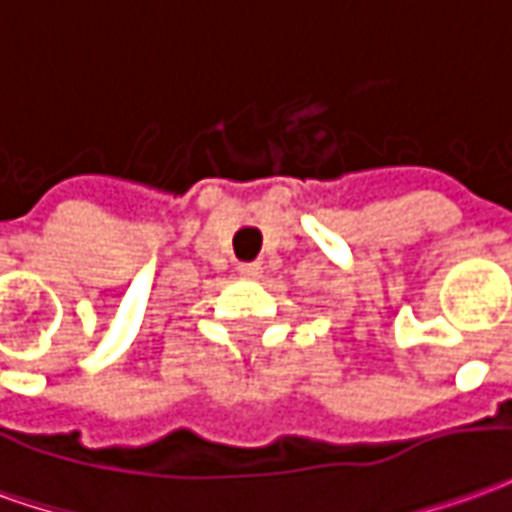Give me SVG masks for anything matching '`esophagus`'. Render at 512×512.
Returning a JSON list of instances; mask_svg holds the SVG:
<instances>
[{"instance_id": "esophagus-1", "label": "esophagus", "mask_w": 512, "mask_h": 512, "mask_svg": "<svg viewBox=\"0 0 512 512\" xmlns=\"http://www.w3.org/2000/svg\"><path fill=\"white\" fill-rule=\"evenodd\" d=\"M238 274H241V280H260L263 266H260V263H241V266H238Z\"/></svg>"}]
</instances>
